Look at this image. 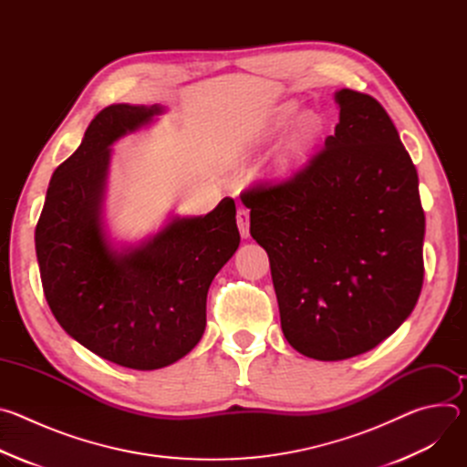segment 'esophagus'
Returning <instances> with one entry per match:
<instances>
[{
	"instance_id": "obj_1",
	"label": "esophagus",
	"mask_w": 467,
	"mask_h": 467,
	"mask_svg": "<svg viewBox=\"0 0 467 467\" xmlns=\"http://www.w3.org/2000/svg\"><path fill=\"white\" fill-rule=\"evenodd\" d=\"M236 223L242 238L249 236V211L245 207H240L236 213Z\"/></svg>"
}]
</instances>
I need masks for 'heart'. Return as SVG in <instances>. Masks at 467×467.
Instances as JSON below:
<instances>
[{
    "mask_svg": "<svg viewBox=\"0 0 467 467\" xmlns=\"http://www.w3.org/2000/svg\"><path fill=\"white\" fill-rule=\"evenodd\" d=\"M296 114H297V105L296 103L283 105L279 109V114H277V125L288 123ZM319 135H321L319 118L316 114H310V112L303 114L296 123L292 139L288 140L286 151H285L283 161H281V168L283 170H292L299 162H303L306 159V155L310 153V150L314 148V144L317 142Z\"/></svg>",
    "mask_w": 467,
    "mask_h": 467,
    "instance_id": "obj_1",
    "label": "heart"
}]
</instances>
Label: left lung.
I'll return each mask as SVG.
<instances>
[{
	"instance_id": "obj_1",
	"label": "left lung",
	"mask_w": 467,
	"mask_h": 467,
	"mask_svg": "<svg viewBox=\"0 0 467 467\" xmlns=\"http://www.w3.org/2000/svg\"><path fill=\"white\" fill-rule=\"evenodd\" d=\"M340 121L308 162L242 192L270 256L288 344L316 360L362 355L401 325L423 286L418 171L371 96L342 88Z\"/></svg>"
}]
</instances>
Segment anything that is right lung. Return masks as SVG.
Returning <instances> with one entry per match:
<instances>
[{
	"label": "right lung",
	"instance_id": "add662e5",
	"mask_svg": "<svg viewBox=\"0 0 467 467\" xmlns=\"http://www.w3.org/2000/svg\"><path fill=\"white\" fill-rule=\"evenodd\" d=\"M161 107L110 105L53 173L35 247L46 301L68 335L130 369H159L190 353L207 325V292L240 244L236 205L175 218L140 247L118 253L103 233L109 146Z\"/></svg>",
	"mask_w": 467,
	"mask_h": 467
}]
</instances>
